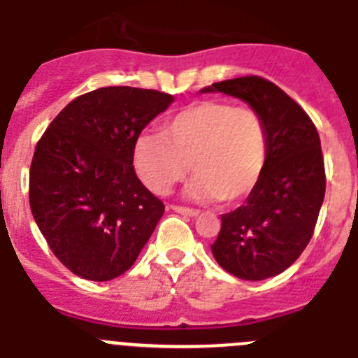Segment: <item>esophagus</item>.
Segmentation results:
<instances>
[{
    "label": "esophagus",
    "mask_w": 358,
    "mask_h": 358,
    "mask_svg": "<svg viewBox=\"0 0 358 358\" xmlns=\"http://www.w3.org/2000/svg\"><path fill=\"white\" fill-rule=\"evenodd\" d=\"M172 209L176 213H181V215H188V216H196V215H199V209L186 208V206H172Z\"/></svg>",
    "instance_id": "obj_1"
}]
</instances>
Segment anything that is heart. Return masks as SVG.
<instances>
[{
    "instance_id": "b5f03b06",
    "label": "heart",
    "mask_w": 358,
    "mask_h": 358,
    "mask_svg": "<svg viewBox=\"0 0 358 358\" xmlns=\"http://www.w3.org/2000/svg\"><path fill=\"white\" fill-rule=\"evenodd\" d=\"M268 159V129L261 113L227 101H201L163 122L162 134L134 143V169L154 193L165 195L195 173L188 195L238 202L257 186Z\"/></svg>"
}]
</instances>
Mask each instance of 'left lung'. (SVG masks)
Instances as JSON below:
<instances>
[{
    "instance_id": "1",
    "label": "left lung",
    "mask_w": 358,
    "mask_h": 358,
    "mask_svg": "<svg viewBox=\"0 0 358 358\" xmlns=\"http://www.w3.org/2000/svg\"><path fill=\"white\" fill-rule=\"evenodd\" d=\"M215 90L261 113L268 159L245 204L222 215L213 255L243 280L275 277L300 257L314 234L327 188L320 134L303 108L264 78L218 81L202 92Z\"/></svg>"
}]
</instances>
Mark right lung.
Returning a JSON list of instances; mask_svg holds the SVG:
<instances>
[{
  "instance_id": "obj_1",
  "label": "right lung",
  "mask_w": 358,
  "mask_h": 358,
  "mask_svg": "<svg viewBox=\"0 0 358 358\" xmlns=\"http://www.w3.org/2000/svg\"><path fill=\"white\" fill-rule=\"evenodd\" d=\"M165 92L103 87L55 117L29 166V208L67 270L104 282L133 266L165 206L133 166L134 143L170 106Z\"/></svg>"
}]
</instances>
